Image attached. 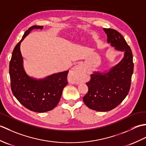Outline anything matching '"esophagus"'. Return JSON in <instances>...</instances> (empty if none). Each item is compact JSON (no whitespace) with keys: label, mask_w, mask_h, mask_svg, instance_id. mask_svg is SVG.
Wrapping results in <instances>:
<instances>
[{"label":"esophagus","mask_w":146,"mask_h":146,"mask_svg":"<svg viewBox=\"0 0 146 146\" xmlns=\"http://www.w3.org/2000/svg\"><path fill=\"white\" fill-rule=\"evenodd\" d=\"M83 73V71L81 65L80 64L76 65V66H74L70 71L69 77L70 78H73L77 76L81 75Z\"/></svg>","instance_id":"1"}]
</instances>
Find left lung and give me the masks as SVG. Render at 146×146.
Here are the masks:
<instances>
[{
	"instance_id": "left-lung-1",
	"label": "left lung",
	"mask_w": 146,
	"mask_h": 146,
	"mask_svg": "<svg viewBox=\"0 0 146 146\" xmlns=\"http://www.w3.org/2000/svg\"><path fill=\"white\" fill-rule=\"evenodd\" d=\"M104 31L107 42L124 55L119 63L108 70L94 71L86 83L88 92L83 97V102L88 108L99 111L112 110L124 100L129 94L134 71L132 51L122 35L113 29L104 28Z\"/></svg>"
}]
</instances>
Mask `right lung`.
Returning a JSON list of instances; mask_svg holds the SVG:
<instances>
[{
  "label": "right lung",
  "mask_w": 146,
  "mask_h": 146,
  "mask_svg": "<svg viewBox=\"0 0 146 146\" xmlns=\"http://www.w3.org/2000/svg\"><path fill=\"white\" fill-rule=\"evenodd\" d=\"M42 28V26H33L26 31L15 46L9 64L12 94L24 107L36 112H46L53 109L60 100L64 87L68 84V71L37 79L29 76L24 70L21 43L32 30Z\"/></svg>",
  "instance_id": "obj_1"
}]
</instances>
